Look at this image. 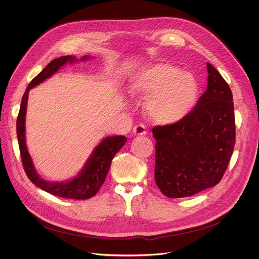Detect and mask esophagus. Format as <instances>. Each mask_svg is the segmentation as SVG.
Wrapping results in <instances>:
<instances>
[{"label":"esophagus","instance_id":"obj_1","mask_svg":"<svg viewBox=\"0 0 259 259\" xmlns=\"http://www.w3.org/2000/svg\"><path fill=\"white\" fill-rule=\"evenodd\" d=\"M134 134L136 136H144L145 134H147V129H145V127L143 124H137L135 125L134 128Z\"/></svg>","mask_w":259,"mask_h":259}]
</instances>
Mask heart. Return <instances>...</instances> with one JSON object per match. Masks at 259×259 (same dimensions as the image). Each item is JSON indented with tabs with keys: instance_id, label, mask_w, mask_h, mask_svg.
<instances>
[{
	"instance_id": "obj_1",
	"label": "heart",
	"mask_w": 259,
	"mask_h": 259,
	"mask_svg": "<svg viewBox=\"0 0 259 259\" xmlns=\"http://www.w3.org/2000/svg\"><path fill=\"white\" fill-rule=\"evenodd\" d=\"M131 94L148 98L145 111L156 123L180 121L194 107L198 84L190 73L169 63H157L137 72L130 84Z\"/></svg>"
}]
</instances>
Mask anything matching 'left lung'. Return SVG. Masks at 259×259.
Instances as JSON below:
<instances>
[{
	"label": "left lung",
	"mask_w": 259,
	"mask_h": 259,
	"mask_svg": "<svg viewBox=\"0 0 259 259\" xmlns=\"http://www.w3.org/2000/svg\"><path fill=\"white\" fill-rule=\"evenodd\" d=\"M207 90L196 107L180 121L152 129L155 183L168 198L189 197L215 186L233 153V95L213 65L207 63Z\"/></svg>",
	"instance_id": "obj_1"
}]
</instances>
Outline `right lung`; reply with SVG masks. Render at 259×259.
I'll use <instances>...</instances> for the list:
<instances>
[{
  "instance_id": "add662e5",
  "label": "right lung",
  "mask_w": 259,
  "mask_h": 259,
  "mask_svg": "<svg viewBox=\"0 0 259 259\" xmlns=\"http://www.w3.org/2000/svg\"><path fill=\"white\" fill-rule=\"evenodd\" d=\"M86 59H88V56L83 57L81 60L84 61ZM74 61H77V59L72 56H63L55 59V60H52L35 78H32V81L27 86V89H26V92L24 93L22 98L21 108H19V112L17 116L16 130L22 163L25 169V173L30 180V182L32 184H35L37 187L47 191V193L51 195L62 198L85 200V199H90L93 196H95L99 188L102 187V185L106 180V176L108 174L112 158H114L117 152L123 147L125 141H127V138L123 136H114L104 139V140L97 145L96 149L93 151L91 157L84 165L83 169L77 174V176L65 183L47 182L42 180V178L37 174L25 141V116L26 107H27L28 93L30 89L35 88L39 83L44 82L46 78H48L49 76L54 74V73H56L66 62L72 63Z\"/></svg>"
}]
</instances>
